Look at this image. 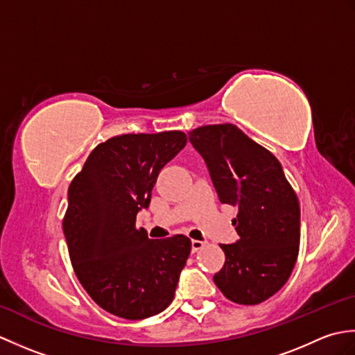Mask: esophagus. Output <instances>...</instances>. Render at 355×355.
<instances>
[{"label": "esophagus", "instance_id": "34e87169", "mask_svg": "<svg viewBox=\"0 0 355 355\" xmlns=\"http://www.w3.org/2000/svg\"><path fill=\"white\" fill-rule=\"evenodd\" d=\"M206 245V243L205 241H198V239H192V250L193 252H198V250H201L202 247Z\"/></svg>", "mask_w": 355, "mask_h": 355}]
</instances>
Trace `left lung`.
I'll return each mask as SVG.
<instances>
[{
    "mask_svg": "<svg viewBox=\"0 0 355 355\" xmlns=\"http://www.w3.org/2000/svg\"><path fill=\"white\" fill-rule=\"evenodd\" d=\"M205 158L223 205L238 207L235 244H221L223 268L214 276L225 297L258 305L288 281L300 243V209L282 166L268 149L232 123L189 132Z\"/></svg>",
    "mask_w": 355,
    "mask_h": 355,
    "instance_id": "1",
    "label": "left lung"
}]
</instances>
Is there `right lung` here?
Segmentation results:
<instances>
[{
	"instance_id": "obj_1",
	"label": "right lung",
	"mask_w": 355,
	"mask_h": 355,
	"mask_svg": "<svg viewBox=\"0 0 355 355\" xmlns=\"http://www.w3.org/2000/svg\"><path fill=\"white\" fill-rule=\"evenodd\" d=\"M187 137L182 131L123 134L97 145L69 187L64 235L71 266L94 302L140 320L172 302L191 239H149L135 218L150 202L157 177Z\"/></svg>"
}]
</instances>
